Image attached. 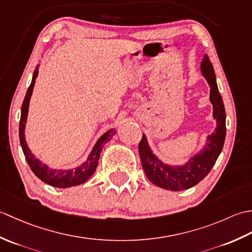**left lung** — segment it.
Wrapping results in <instances>:
<instances>
[{
  "mask_svg": "<svg viewBox=\"0 0 252 252\" xmlns=\"http://www.w3.org/2000/svg\"><path fill=\"white\" fill-rule=\"evenodd\" d=\"M201 72L210 85V101L213 105V118L217 120V127L211 135L207 137V143L200 153L189 159V162L181 167H171L163 164L149 148L146 136L143 134L138 144V154L143 169L147 179L161 189L169 190H184L195 186L210 172L221 154L225 141V108L222 96L219 92L215 69L208 55L203 56Z\"/></svg>",
  "mask_w": 252,
  "mask_h": 252,
  "instance_id": "1",
  "label": "left lung"
}]
</instances>
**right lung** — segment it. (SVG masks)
<instances>
[{"mask_svg": "<svg viewBox=\"0 0 252 252\" xmlns=\"http://www.w3.org/2000/svg\"><path fill=\"white\" fill-rule=\"evenodd\" d=\"M39 73V66H36L35 70L33 72V77H32V81L30 87L27 91L23 106H21V115H20V121H19V140L20 145L23 148L24 155L26 157L27 162H28L29 167L31 168L32 172H33L37 178L44 183L49 184L54 187H60V189H67V187L77 186L87 182L91 176L95 172L96 168H97L98 160L100 156V152L103 149L104 144L109 142L114 134H116L115 130H109L106 132L104 135L99 137V140L96 142L95 146L93 147L92 152L89 155V158L87 161L82 163L80 167L73 169V170H52L47 165L42 163L39 159H36L33 154L30 152V149L27 145L25 140V126L27 121V116H28V108H29V100L32 95V91H33L35 79Z\"/></svg>", "mask_w": 252, "mask_h": 252, "instance_id": "add662e5", "label": "right lung"}]
</instances>
